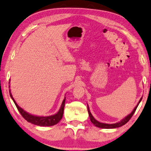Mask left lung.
I'll return each instance as SVG.
<instances>
[{
    "label": "left lung",
    "mask_w": 151,
    "mask_h": 151,
    "mask_svg": "<svg viewBox=\"0 0 151 151\" xmlns=\"http://www.w3.org/2000/svg\"><path fill=\"white\" fill-rule=\"evenodd\" d=\"M142 99V97L141 98V99H140L139 101L138 102V103H137V105H136V107L134 108V109L133 110L132 112H131L130 114H129V115L126 116V117H125L124 118H123L122 120L120 121V122L114 123V124H106V123L100 122H99V121H97L96 119L93 117V116L92 115V114H91V112L90 111V109H89V107L88 105V111L89 116H90L91 122H92L96 127H99V128H102V129H115V128H118V127H122V126H123V125H124L125 124H126L127 122H128L129 120H130L131 117H132L133 115L135 113V110H136V109H137V106L139 105V103L141 102Z\"/></svg>",
    "instance_id": "left-lung-1"
}]
</instances>
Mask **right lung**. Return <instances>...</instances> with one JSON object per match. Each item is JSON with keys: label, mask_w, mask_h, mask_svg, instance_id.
Masks as SVG:
<instances>
[{"label": "right lung", "mask_w": 151, "mask_h": 151, "mask_svg": "<svg viewBox=\"0 0 151 151\" xmlns=\"http://www.w3.org/2000/svg\"><path fill=\"white\" fill-rule=\"evenodd\" d=\"M9 94L10 96L14 101L15 105H16L17 109L20 112L21 115L27 122L32 123L33 124L37 125V126H41V127H50V126H53V125L56 124L58 123L59 121L61 120V119L62 118L63 114V109H64V106H65V97L63 99L61 104V107L57 114H54V115L50 116H34L31 115V114L27 113V111H25L24 109H22L20 107H19L18 104L16 103V102L15 101V100L13 98L11 91L9 90Z\"/></svg>", "instance_id": "right-lung-1"}]
</instances>
